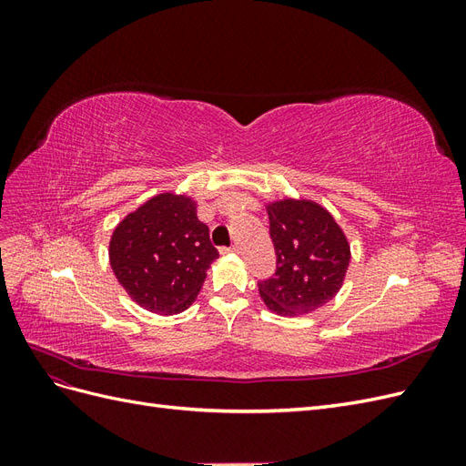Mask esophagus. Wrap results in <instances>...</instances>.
I'll use <instances>...</instances> for the list:
<instances>
[{
    "instance_id": "obj_1",
    "label": "esophagus",
    "mask_w": 466,
    "mask_h": 466,
    "mask_svg": "<svg viewBox=\"0 0 466 466\" xmlns=\"http://www.w3.org/2000/svg\"><path fill=\"white\" fill-rule=\"evenodd\" d=\"M235 252H238V247H228V248H221V255H235Z\"/></svg>"
}]
</instances>
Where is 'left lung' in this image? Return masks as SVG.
<instances>
[{"label": "left lung", "instance_id": "8db88e82", "mask_svg": "<svg viewBox=\"0 0 466 466\" xmlns=\"http://www.w3.org/2000/svg\"><path fill=\"white\" fill-rule=\"evenodd\" d=\"M278 266L258 284L260 298L279 317L317 311L340 291L351 258L348 237L315 200L281 198L266 204Z\"/></svg>", "mask_w": 466, "mask_h": 466}]
</instances>
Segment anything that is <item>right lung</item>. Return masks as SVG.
<instances>
[{"instance_id":"1","label":"right lung","mask_w":466,"mask_h":466,"mask_svg":"<svg viewBox=\"0 0 466 466\" xmlns=\"http://www.w3.org/2000/svg\"><path fill=\"white\" fill-rule=\"evenodd\" d=\"M188 194L161 192L126 216L110 235L108 260L118 284L146 311L178 315L204 286L219 252Z\"/></svg>"}]
</instances>
